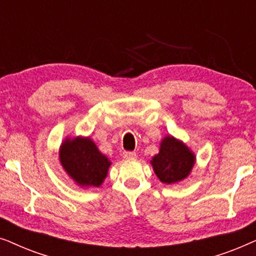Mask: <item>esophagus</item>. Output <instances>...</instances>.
Listing matches in <instances>:
<instances>
[{"label":"esophagus","mask_w":256,"mask_h":256,"mask_svg":"<svg viewBox=\"0 0 256 256\" xmlns=\"http://www.w3.org/2000/svg\"><path fill=\"white\" fill-rule=\"evenodd\" d=\"M136 157V152H124V160H132Z\"/></svg>","instance_id":"obj_1"}]
</instances>
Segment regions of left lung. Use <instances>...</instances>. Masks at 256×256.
Returning <instances> with one entry per match:
<instances>
[{"instance_id":"8db88e82","label":"left lung","mask_w":256,"mask_h":256,"mask_svg":"<svg viewBox=\"0 0 256 256\" xmlns=\"http://www.w3.org/2000/svg\"><path fill=\"white\" fill-rule=\"evenodd\" d=\"M194 163V152L172 135H166L162 138L158 154L150 160L154 172L166 185L177 184L188 177Z\"/></svg>"}]
</instances>
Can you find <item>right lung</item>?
<instances>
[{
    "instance_id": "right-lung-1",
    "label": "right lung",
    "mask_w": 256,
    "mask_h": 256,
    "mask_svg": "<svg viewBox=\"0 0 256 256\" xmlns=\"http://www.w3.org/2000/svg\"><path fill=\"white\" fill-rule=\"evenodd\" d=\"M59 163L80 188H99L112 162L88 136L65 138L59 148Z\"/></svg>"
}]
</instances>
